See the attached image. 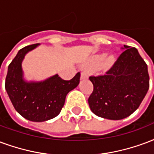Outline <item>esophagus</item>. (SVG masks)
I'll return each instance as SVG.
<instances>
[{"label":"esophagus","mask_w":154,"mask_h":154,"mask_svg":"<svg viewBox=\"0 0 154 154\" xmlns=\"http://www.w3.org/2000/svg\"><path fill=\"white\" fill-rule=\"evenodd\" d=\"M87 78H88V76H87L86 72H82V75H81V79L84 80V79H87Z\"/></svg>","instance_id":"esophagus-1"}]
</instances>
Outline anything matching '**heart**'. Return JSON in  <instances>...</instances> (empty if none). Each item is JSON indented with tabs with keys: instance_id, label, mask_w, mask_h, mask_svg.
Masks as SVG:
<instances>
[{
	"instance_id": "heart-1",
	"label": "heart",
	"mask_w": 154,
	"mask_h": 154,
	"mask_svg": "<svg viewBox=\"0 0 154 154\" xmlns=\"http://www.w3.org/2000/svg\"><path fill=\"white\" fill-rule=\"evenodd\" d=\"M115 62V58L112 55L105 56V54H96L92 56L87 62L90 68H96L100 66V69H108L111 68Z\"/></svg>"
}]
</instances>
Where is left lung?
<instances>
[{
  "label": "left lung",
  "mask_w": 154,
  "mask_h": 154,
  "mask_svg": "<svg viewBox=\"0 0 154 154\" xmlns=\"http://www.w3.org/2000/svg\"><path fill=\"white\" fill-rule=\"evenodd\" d=\"M122 49L105 74L89 77L94 86L89 106L100 118L121 120L128 117L140 105L149 88L148 67L137 49L128 45Z\"/></svg>",
  "instance_id": "1"
}]
</instances>
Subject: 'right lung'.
<instances>
[{
	"label": "right lung",
	"mask_w": 154,
	"mask_h": 154,
	"mask_svg": "<svg viewBox=\"0 0 154 154\" xmlns=\"http://www.w3.org/2000/svg\"><path fill=\"white\" fill-rule=\"evenodd\" d=\"M39 44L28 45L18 52L8 67L5 87L14 109L32 122H44L60 114L66 95L80 82V72L66 81L54 75L41 82H26L21 67L25 54Z\"/></svg>",
	"instance_id": "1"
}]
</instances>
